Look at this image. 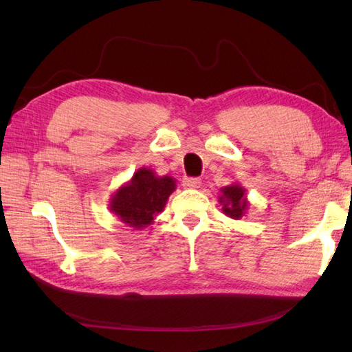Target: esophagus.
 I'll return each instance as SVG.
<instances>
[{
  "label": "esophagus",
  "mask_w": 352,
  "mask_h": 352,
  "mask_svg": "<svg viewBox=\"0 0 352 352\" xmlns=\"http://www.w3.org/2000/svg\"><path fill=\"white\" fill-rule=\"evenodd\" d=\"M184 186L188 189H197L201 186V179L199 177H185Z\"/></svg>",
  "instance_id": "obj_1"
}]
</instances>
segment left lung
Masks as SVG:
<instances>
[{"label":"left lung","mask_w":352,"mask_h":352,"mask_svg":"<svg viewBox=\"0 0 352 352\" xmlns=\"http://www.w3.org/2000/svg\"><path fill=\"white\" fill-rule=\"evenodd\" d=\"M219 202L223 206L221 210L228 217L241 219L248 210L250 201L247 198V189L239 184H230L220 188Z\"/></svg>","instance_id":"1"}]
</instances>
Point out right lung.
I'll use <instances>...</instances> for the list:
<instances>
[{
	"label": "right lung",
	"instance_id": "add662e5",
	"mask_svg": "<svg viewBox=\"0 0 352 352\" xmlns=\"http://www.w3.org/2000/svg\"><path fill=\"white\" fill-rule=\"evenodd\" d=\"M175 189V177L157 176L154 170L148 167L138 168L131 180L111 195L110 210L124 225L142 229L153 225Z\"/></svg>",
	"mask_w": 352,
	"mask_h": 352
}]
</instances>
